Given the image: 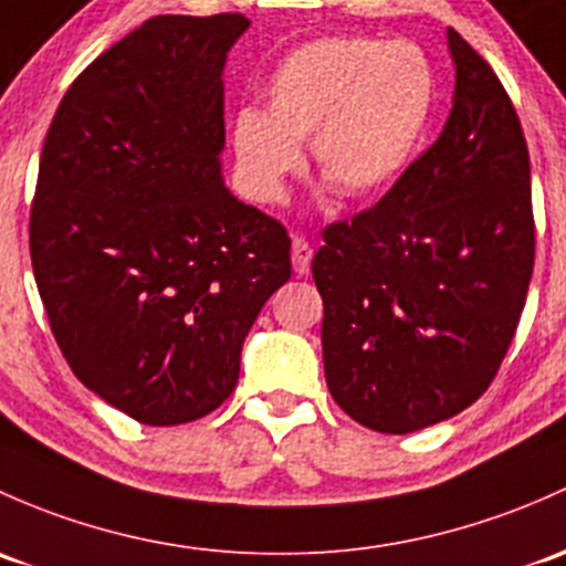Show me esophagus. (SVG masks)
<instances>
[{
    "label": "esophagus",
    "mask_w": 566,
    "mask_h": 566,
    "mask_svg": "<svg viewBox=\"0 0 566 566\" xmlns=\"http://www.w3.org/2000/svg\"><path fill=\"white\" fill-rule=\"evenodd\" d=\"M312 254H314L312 243H308L303 235H295L293 238V268L298 276H306V273L312 271Z\"/></svg>",
    "instance_id": "esophagus-1"
}]
</instances>
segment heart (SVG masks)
<instances>
[{"mask_svg":"<svg viewBox=\"0 0 566 566\" xmlns=\"http://www.w3.org/2000/svg\"><path fill=\"white\" fill-rule=\"evenodd\" d=\"M437 92L431 59L412 43L323 38L295 48L265 83V113L233 118L243 187L263 203L282 200L312 140L317 174L347 203L379 200L418 159Z\"/></svg>","mask_w":566,"mask_h":566,"instance_id":"1","label":"heart"}]
</instances>
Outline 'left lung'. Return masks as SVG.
I'll return each instance as SVG.
<instances>
[{"mask_svg":"<svg viewBox=\"0 0 566 566\" xmlns=\"http://www.w3.org/2000/svg\"><path fill=\"white\" fill-rule=\"evenodd\" d=\"M453 111L401 181L323 230L333 401L379 433H412L478 401L496 377L534 271L532 170L491 64L448 29Z\"/></svg>","mask_w":566,"mask_h":566,"instance_id":"obj_1","label":"left lung"}]
</instances>
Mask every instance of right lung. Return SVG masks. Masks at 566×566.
Here are the masks:
<instances>
[{
  "instance_id": "1",
  "label": "right lung",
  "mask_w": 566,
  "mask_h": 566,
  "mask_svg": "<svg viewBox=\"0 0 566 566\" xmlns=\"http://www.w3.org/2000/svg\"><path fill=\"white\" fill-rule=\"evenodd\" d=\"M241 13L157 15L99 53L48 127L29 254L75 377L146 426L206 418L293 273L282 222L222 181Z\"/></svg>"
}]
</instances>
